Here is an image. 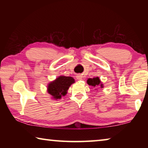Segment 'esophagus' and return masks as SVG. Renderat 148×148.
Returning <instances> with one entry per match:
<instances>
[{
    "instance_id": "1",
    "label": "esophagus",
    "mask_w": 148,
    "mask_h": 148,
    "mask_svg": "<svg viewBox=\"0 0 148 148\" xmlns=\"http://www.w3.org/2000/svg\"><path fill=\"white\" fill-rule=\"evenodd\" d=\"M76 78L79 80H81V79H82V78H83V77H82L81 74H77L76 76Z\"/></svg>"
}]
</instances>
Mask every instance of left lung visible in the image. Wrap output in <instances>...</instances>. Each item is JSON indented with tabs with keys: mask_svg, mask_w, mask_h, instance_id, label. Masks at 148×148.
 <instances>
[{
	"mask_svg": "<svg viewBox=\"0 0 148 148\" xmlns=\"http://www.w3.org/2000/svg\"><path fill=\"white\" fill-rule=\"evenodd\" d=\"M87 82L89 86H91L92 87H97L101 84V80H100L98 77H94V78H89L87 79ZM101 88L103 87L102 86V84H101Z\"/></svg>",
	"mask_w": 148,
	"mask_h": 148,
	"instance_id": "1",
	"label": "left lung"
}]
</instances>
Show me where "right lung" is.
Returning <instances> with one entry per match:
<instances>
[{
	"instance_id": "right-lung-1",
	"label": "right lung",
	"mask_w": 148,
	"mask_h": 148,
	"mask_svg": "<svg viewBox=\"0 0 148 148\" xmlns=\"http://www.w3.org/2000/svg\"><path fill=\"white\" fill-rule=\"evenodd\" d=\"M73 83L74 79L72 77L59 76L48 85L47 91L54 99H61V97L66 94L67 90Z\"/></svg>"
}]
</instances>
